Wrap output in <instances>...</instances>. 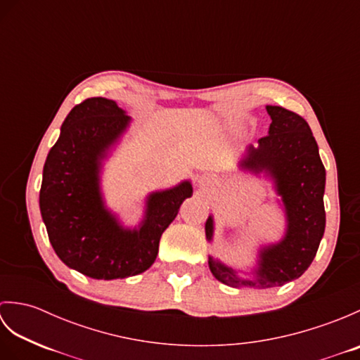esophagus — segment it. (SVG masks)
<instances>
[{"instance_id": "1", "label": "esophagus", "mask_w": 360, "mask_h": 360, "mask_svg": "<svg viewBox=\"0 0 360 360\" xmlns=\"http://www.w3.org/2000/svg\"><path fill=\"white\" fill-rule=\"evenodd\" d=\"M200 186H207L209 182H210V179H209V176L207 174H202V176H200Z\"/></svg>"}]
</instances>
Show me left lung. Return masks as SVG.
<instances>
[{"label":"left lung","mask_w":360,"mask_h":360,"mask_svg":"<svg viewBox=\"0 0 360 360\" xmlns=\"http://www.w3.org/2000/svg\"><path fill=\"white\" fill-rule=\"evenodd\" d=\"M271 117L267 136L258 145H248L238 160L243 172L264 176L277 195L285 215L281 238L258 248L255 264L241 271L209 255V267L218 281L236 289H267L283 286L308 269L325 232L326 172L317 142L307 120L298 114L266 105ZM215 219L205 221V238L213 241Z\"/></svg>","instance_id":"8db88e82"}]
</instances>
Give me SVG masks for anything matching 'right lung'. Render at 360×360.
I'll return each mask as SVG.
<instances>
[{
	"instance_id": "add662e5",
	"label": "right lung",
	"mask_w": 360,
	"mask_h": 360,
	"mask_svg": "<svg viewBox=\"0 0 360 360\" xmlns=\"http://www.w3.org/2000/svg\"><path fill=\"white\" fill-rule=\"evenodd\" d=\"M131 122L114 101L86 98L66 116L43 167L40 212L52 248L68 267L96 280L147 271L160 236L193 195L190 179L155 190L145 198L139 224L131 227L106 205L103 167Z\"/></svg>"
}]
</instances>
